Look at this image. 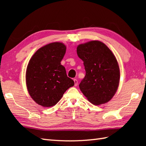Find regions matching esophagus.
I'll use <instances>...</instances> for the list:
<instances>
[{"label": "esophagus", "instance_id": "1", "mask_svg": "<svg viewBox=\"0 0 146 146\" xmlns=\"http://www.w3.org/2000/svg\"><path fill=\"white\" fill-rule=\"evenodd\" d=\"M74 82H75V86H77L78 85V80L76 79H74Z\"/></svg>", "mask_w": 146, "mask_h": 146}]
</instances>
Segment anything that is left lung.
<instances>
[{
  "label": "left lung",
  "mask_w": 146,
  "mask_h": 146,
  "mask_svg": "<svg viewBox=\"0 0 146 146\" xmlns=\"http://www.w3.org/2000/svg\"><path fill=\"white\" fill-rule=\"evenodd\" d=\"M77 54L83 61L86 75L79 86L88 101L95 105L109 102L120 81V69L110 49L99 41L78 46Z\"/></svg>",
  "instance_id": "8db88e82"
}]
</instances>
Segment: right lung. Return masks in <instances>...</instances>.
I'll use <instances>...</instances> for the list:
<instances>
[{
  "label": "right lung",
  "mask_w": 146,
  "mask_h": 146,
  "mask_svg": "<svg viewBox=\"0 0 146 146\" xmlns=\"http://www.w3.org/2000/svg\"><path fill=\"white\" fill-rule=\"evenodd\" d=\"M66 49L62 42L49 43L39 48L29 61L26 74L27 90L34 101L42 107L54 106L75 84L61 64Z\"/></svg>",
  "instance_id": "add662e5"
}]
</instances>
